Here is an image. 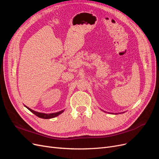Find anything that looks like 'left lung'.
<instances>
[{"label":"left lung","mask_w":159,"mask_h":159,"mask_svg":"<svg viewBox=\"0 0 159 159\" xmlns=\"http://www.w3.org/2000/svg\"><path fill=\"white\" fill-rule=\"evenodd\" d=\"M115 114H117V113H115Z\"/></svg>","instance_id":"1"}]
</instances>
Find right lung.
Wrapping results in <instances>:
<instances>
[{"label": "right lung", "instance_id": "right-lung-1", "mask_svg": "<svg viewBox=\"0 0 159 159\" xmlns=\"http://www.w3.org/2000/svg\"><path fill=\"white\" fill-rule=\"evenodd\" d=\"M25 106L28 110H30L32 113L36 115V116H38V117L42 118V119H52V118H54V117H57V116H58L59 115H60L61 113H63V112L64 111V109H63V110L60 111L56 112V113H40V112L35 111H34V110L31 109L30 108L26 107V105H25Z\"/></svg>", "mask_w": 159, "mask_h": 159}]
</instances>
